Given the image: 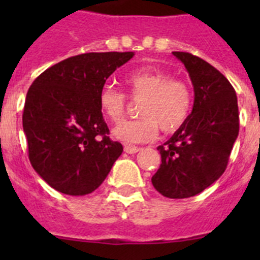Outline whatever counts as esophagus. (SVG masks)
Listing matches in <instances>:
<instances>
[{
	"instance_id": "esophagus-1",
	"label": "esophagus",
	"mask_w": 260,
	"mask_h": 260,
	"mask_svg": "<svg viewBox=\"0 0 260 260\" xmlns=\"http://www.w3.org/2000/svg\"><path fill=\"white\" fill-rule=\"evenodd\" d=\"M139 150H141L139 147L130 146V144H128V146H125V152L126 153H137Z\"/></svg>"
}]
</instances>
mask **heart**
Here are the masks:
<instances>
[{
	"label": "heart",
	"instance_id": "obj_1",
	"mask_svg": "<svg viewBox=\"0 0 260 260\" xmlns=\"http://www.w3.org/2000/svg\"><path fill=\"white\" fill-rule=\"evenodd\" d=\"M130 98L142 99L137 119L125 121L113 130L118 141L146 143L157 135L158 127L172 134L182 127L192 108L191 87L185 80L172 78L167 71L153 68L133 70L123 78ZM99 108L105 118L117 123L126 109V95L113 87H104L99 93Z\"/></svg>",
	"mask_w": 260,
	"mask_h": 260
}]
</instances>
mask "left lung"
<instances>
[{
  "label": "left lung",
  "instance_id": "8db88e82",
  "mask_svg": "<svg viewBox=\"0 0 260 260\" xmlns=\"http://www.w3.org/2000/svg\"><path fill=\"white\" fill-rule=\"evenodd\" d=\"M185 65L194 86V105L189 118L158 146L161 164L152 185L167 198L199 194L225 172L238 137L237 95L217 69L191 53L173 52Z\"/></svg>",
  "mask_w": 260,
  "mask_h": 260
}]
</instances>
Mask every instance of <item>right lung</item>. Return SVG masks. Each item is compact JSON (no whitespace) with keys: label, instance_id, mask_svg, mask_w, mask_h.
I'll return each instance as SVG.
<instances>
[{"label":"right lung","instance_id":"1","mask_svg":"<svg viewBox=\"0 0 260 260\" xmlns=\"http://www.w3.org/2000/svg\"><path fill=\"white\" fill-rule=\"evenodd\" d=\"M133 52L84 53L41 73L29 87L23 130L32 168L62 194L95 191L123 151L108 137L99 93Z\"/></svg>","mask_w":260,"mask_h":260}]
</instances>
